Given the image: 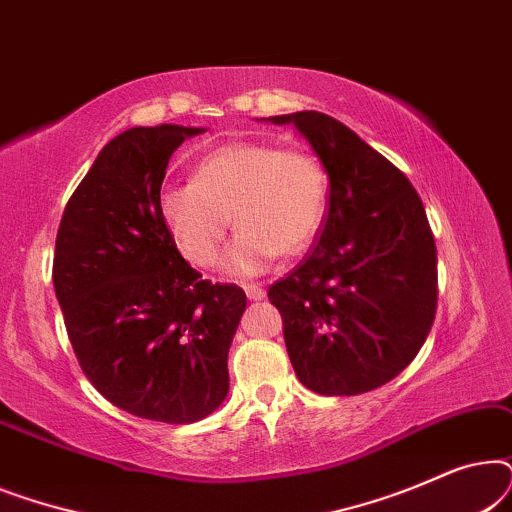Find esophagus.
I'll list each match as a JSON object with an SVG mask.
<instances>
[{
    "label": "esophagus",
    "mask_w": 512,
    "mask_h": 512,
    "mask_svg": "<svg viewBox=\"0 0 512 512\" xmlns=\"http://www.w3.org/2000/svg\"><path fill=\"white\" fill-rule=\"evenodd\" d=\"M242 289H244V293H247L249 300H261L265 296V289L258 284H242Z\"/></svg>",
    "instance_id": "34e87169"
}]
</instances>
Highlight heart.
I'll use <instances>...</instances> for the list:
<instances>
[{"mask_svg": "<svg viewBox=\"0 0 512 512\" xmlns=\"http://www.w3.org/2000/svg\"><path fill=\"white\" fill-rule=\"evenodd\" d=\"M158 214L179 254L198 268L223 258L230 275H256L272 258L296 256L319 235L328 214V172L305 146L235 142L202 156L186 184L158 195Z\"/></svg>", "mask_w": 512, "mask_h": 512, "instance_id": "heart-1", "label": "heart"}]
</instances>
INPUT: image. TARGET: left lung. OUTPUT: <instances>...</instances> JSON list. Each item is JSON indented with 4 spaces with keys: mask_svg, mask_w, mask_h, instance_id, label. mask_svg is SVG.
I'll return each mask as SVG.
<instances>
[{
    "mask_svg": "<svg viewBox=\"0 0 512 512\" xmlns=\"http://www.w3.org/2000/svg\"><path fill=\"white\" fill-rule=\"evenodd\" d=\"M270 121L291 123L331 181L317 242L268 289L293 370L324 396L382 387L410 366L436 319L438 258L422 198L335 118L298 111Z\"/></svg>",
    "mask_w": 512,
    "mask_h": 512,
    "instance_id": "1",
    "label": "left lung"
}]
</instances>
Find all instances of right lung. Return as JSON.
Segmentation results:
<instances>
[{
  "label": "right lung",
  "instance_id": "1",
  "mask_svg": "<svg viewBox=\"0 0 512 512\" xmlns=\"http://www.w3.org/2000/svg\"><path fill=\"white\" fill-rule=\"evenodd\" d=\"M200 128H130L100 151L62 214L53 286L79 366L130 415L191 424L228 396V349L247 296L212 284L172 242L158 195Z\"/></svg>",
  "mask_w": 512,
  "mask_h": 512
}]
</instances>
